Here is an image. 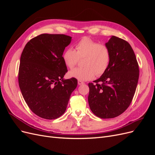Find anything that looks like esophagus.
I'll list each match as a JSON object with an SVG mask.
<instances>
[{
  "label": "esophagus",
  "instance_id": "34e87169",
  "mask_svg": "<svg viewBox=\"0 0 155 155\" xmlns=\"http://www.w3.org/2000/svg\"><path fill=\"white\" fill-rule=\"evenodd\" d=\"M78 83L79 85H83V84H84V82H83L82 81H80V80H78Z\"/></svg>",
  "mask_w": 155,
  "mask_h": 155
}]
</instances>
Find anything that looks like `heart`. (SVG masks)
Instances as JSON below:
<instances>
[{
  "label": "heart",
  "instance_id": "1",
  "mask_svg": "<svg viewBox=\"0 0 155 155\" xmlns=\"http://www.w3.org/2000/svg\"><path fill=\"white\" fill-rule=\"evenodd\" d=\"M76 51L71 48L65 50L63 60L70 69L77 64L79 58H84V67L78 68L69 72V76L80 81H87L94 78L96 74L101 75L107 69L110 63V51L104 45L91 39L83 37L75 45Z\"/></svg>",
  "mask_w": 155,
  "mask_h": 155
}]
</instances>
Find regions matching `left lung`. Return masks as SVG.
Segmentation results:
<instances>
[{"mask_svg":"<svg viewBox=\"0 0 155 155\" xmlns=\"http://www.w3.org/2000/svg\"><path fill=\"white\" fill-rule=\"evenodd\" d=\"M110 54L105 72L88 83V101L96 116L103 119L118 116L127 109L134 95L139 78V67L134 51L126 41L111 36L105 43ZM99 82L101 84L98 83Z\"/></svg>","mask_w":155,"mask_h":155,"instance_id":"8db88e82","label":"left lung"}]
</instances>
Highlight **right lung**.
Listing matches in <instances>:
<instances>
[{
  "label": "right lung",
  "instance_id": "obj_1",
  "mask_svg": "<svg viewBox=\"0 0 155 155\" xmlns=\"http://www.w3.org/2000/svg\"><path fill=\"white\" fill-rule=\"evenodd\" d=\"M71 41L63 34H41L28 42L22 52L18 85L28 106L42 118L63 114L77 87L76 78H63L67 68L63 54Z\"/></svg>",
  "mask_w": 155,
  "mask_h": 155
}]
</instances>
